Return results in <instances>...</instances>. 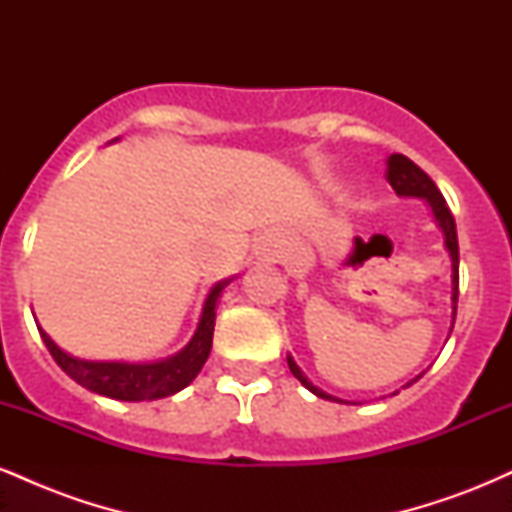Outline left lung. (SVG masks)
<instances>
[{
	"label": "left lung",
	"instance_id": "left-lung-1",
	"mask_svg": "<svg viewBox=\"0 0 512 512\" xmlns=\"http://www.w3.org/2000/svg\"><path fill=\"white\" fill-rule=\"evenodd\" d=\"M387 180H390L392 190L397 192V195L402 197H421L426 199L428 204H431L433 209V216H436L438 226L443 228V236H445V248L450 252V260H452V325H455V315H457V286H460V245H457V228H455V216H452V211L448 204H445V197L440 195V190L436 187V182H433L428 175L416 166L414 161H409L407 156L402 154H392L387 158ZM452 332V327H450ZM286 361H289V368L291 373L296 375L301 383L308 387L310 392L322 399H332V402H342V399H334L332 395H327V392H322L320 387H315L310 383L308 378L303 375V370L296 366V361H293L291 356H286ZM424 375V373H421ZM419 375V378H421ZM419 378H414L411 383H416ZM409 383V385H411Z\"/></svg>",
	"mask_w": 512,
	"mask_h": 512
}]
</instances>
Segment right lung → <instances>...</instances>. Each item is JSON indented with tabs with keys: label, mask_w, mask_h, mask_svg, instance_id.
I'll list each match as a JSON object with an SVG mask.
<instances>
[{
	"label": "right lung",
	"mask_w": 512,
	"mask_h": 512,
	"mask_svg": "<svg viewBox=\"0 0 512 512\" xmlns=\"http://www.w3.org/2000/svg\"><path fill=\"white\" fill-rule=\"evenodd\" d=\"M228 281L216 284L204 301L202 317L195 337L190 344L175 354L173 358L158 363H96V361H79V358L64 354L52 339L40 330L45 346L69 378L76 380L86 390L98 392V395L122 399V402H144V399H158L180 392L207 363L211 351V339H214V320H216V303H219L221 291L226 289Z\"/></svg>",
	"instance_id": "1"
}]
</instances>
